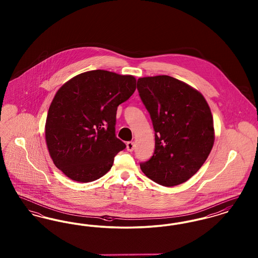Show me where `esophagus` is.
Masks as SVG:
<instances>
[{"label":"esophagus","mask_w":258,"mask_h":258,"mask_svg":"<svg viewBox=\"0 0 258 258\" xmlns=\"http://www.w3.org/2000/svg\"><path fill=\"white\" fill-rule=\"evenodd\" d=\"M126 150H127L128 152H133V151L135 150V142L128 141V142L126 143Z\"/></svg>","instance_id":"obj_1"}]
</instances>
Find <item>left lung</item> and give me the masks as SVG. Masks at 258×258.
Masks as SVG:
<instances>
[{
	"mask_svg": "<svg viewBox=\"0 0 258 258\" xmlns=\"http://www.w3.org/2000/svg\"><path fill=\"white\" fill-rule=\"evenodd\" d=\"M137 90L155 131L154 154L140 163L141 170L164 186L184 183L203 165L214 145L213 116L206 99L168 75L139 78Z\"/></svg>",
	"mask_w": 258,
	"mask_h": 258,
	"instance_id": "obj_1",
	"label": "left lung"
}]
</instances>
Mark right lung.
Returning <instances> with one entry per match:
<instances>
[{"instance_id":"1","label":"right lung","mask_w":258,"mask_h":258,"mask_svg":"<svg viewBox=\"0 0 258 258\" xmlns=\"http://www.w3.org/2000/svg\"><path fill=\"white\" fill-rule=\"evenodd\" d=\"M132 75L107 71L78 74L58 90L50 105L45 139L54 164L72 180L87 183L110 170L125 148L116 137L119 104L135 93Z\"/></svg>"}]
</instances>
